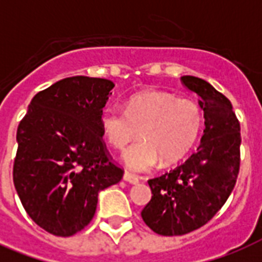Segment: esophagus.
<instances>
[{
	"label": "esophagus",
	"mask_w": 262,
	"mask_h": 262,
	"mask_svg": "<svg viewBox=\"0 0 262 262\" xmlns=\"http://www.w3.org/2000/svg\"><path fill=\"white\" fill-rule=\"evenodd\" d=\"M123 179H125V181H126V182H129V183H133V185H136V183H139V181L140 179L137 178V177H136V175H133V174H130V172H125V174H123Z\"/></svg>",
	"instance_id": "34e87169"
}]
</instances>
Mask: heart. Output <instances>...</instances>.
Here are the masks:
<instances>
[{"label": "heart", "instance_id": "1", "mask_svg": "<svg viewBox=\"0 0 262 262\" xmlns=\"http://www.w3.org/2000/svg\"><path fill=\"white\" fill-rule=\"evenodd\" d=\"M203 126V110L191 99H177L158 91L129 99L126 108L110 104L102 111L103 137L115 149H123L137 137L141 141L123 154L127 167L137 172L151 171L162 162L182 159L194 145Z\"/></svg>", "mask_w": 262, "mask_h": 262}]
</instances>
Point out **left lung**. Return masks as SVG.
<instances>
[{"label": "left lung", "instance_id": "obj_1", "mask_svg": "<svg viewBox=\"0 0 262 262\" xmlns=\"http://www.w3.org/2000/svg\"><path fill=\"white\" fill-rule=\"evenodd\" d=\"M181 83L200 96L205 129L186 162L148 181L152 199L141 217L152 231L166 236L205 226L231 194L241 164V125L231 102L199 77L183 76Z\"/></svg>", "mask_w": 262, "mask_h": 262}]
</instances>
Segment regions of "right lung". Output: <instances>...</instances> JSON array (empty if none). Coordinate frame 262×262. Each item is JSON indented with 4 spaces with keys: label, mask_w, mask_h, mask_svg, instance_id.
Listing matches in <instances>:
<instances>
[{
    "label": "right lung",
    "mask_w": 262,
    "mask_h": 262,
    "mask_svg": "<svg viewBox=\"0 0 262 262\" xmlns=\"http://www.w3.org/2000/svg\"><path fill=\"white\" fill-rule=\"evenodd\" d=\"M111 80L73 76L40 91L17 127L13 183L31 219L71 236L90 224L98 193L122 179L107 151L100 115Z\"/></svg>",
    "instance_id": "1"
}]
</instances>
